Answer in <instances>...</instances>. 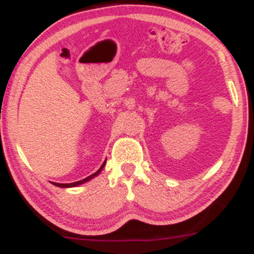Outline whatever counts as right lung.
<instances>
[{"label": "right lung", "mask_w": 254, "mask_h": 254, "mask_svg": "<svg viewBox=\"0 0 254 254\" xmlns=\"http://www.w3.org/2000/svg\"><path fill=\"white\" fill-rule=\"evenodd\" d=\"M105 165H106V160H105V161L103 162V165H101V167L99 168V170H98L97 172H95V173H93L92 176H89V177L84 178V179L80 180V182H75V183H70V184H60V183H52V184H54L55 186H58V188H75V186L82 185V184L87 183V182H89L90 179H93V178H95V177H97L98 174L100 173L101 171H103V168L105 167Z\"/></svg>", "instance_id": "right-lung-1"}]
</instances>
